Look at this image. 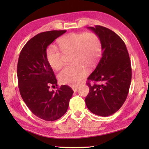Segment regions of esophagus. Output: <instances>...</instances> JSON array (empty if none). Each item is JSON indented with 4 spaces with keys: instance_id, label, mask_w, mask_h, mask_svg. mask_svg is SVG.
<instances>
[{
    "instance_id": "34e87169",
    "label": "esophagus",
    "mask_w": 149,
    "mask_h": 149,
    "mask_svg": "<svg viewBox=\"0 0 149 149\" xmlns=\"http://www.w3.org/2000/svg\"><path fill=\"white\" fill-rule=\"evenodd\" d=\"M72 89H73V91H74V92H76L77 90L78 89V87L77 86H73V87H72Z\"/></svg>"
}]
</instances>
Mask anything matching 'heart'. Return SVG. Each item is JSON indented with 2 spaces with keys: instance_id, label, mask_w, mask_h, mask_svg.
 <instances>
[{
  "instance_id": "obj_1",
  "label": "heart",
  "mask_w": 149,
  "mask_h": 149,
  "mask_svg": "<svg viewBox=\"0 0 149 149\" xmlns=\"http://www.w3.org/2000/svg\"><path fill=\"white\" fill-rule=\"evenodd\" d=\"M58 44L60 49L50 45L47 50V59L50 66L58 70L64 64V54H72L71 62L58 74L62 84L75 85L86 76L87 70L97 65L102 52L100 37L94 33H71L60 38Z\"/></svg>"
}]
</instances>
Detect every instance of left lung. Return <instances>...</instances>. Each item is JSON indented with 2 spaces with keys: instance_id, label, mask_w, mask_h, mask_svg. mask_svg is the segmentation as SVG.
Wrapping results in <instances>:
<instances>
[{
  "instance_id": "1",
  "label": "left lung",
  "mask_w": 149,
  "mask_h": 149,
  "mask_svg": "<svg viewBox=\"0 0 149 149\" xmlns=\"http://www.w3.org/2000/svg\"><path fill=\"white\" fill-rule=\"evenodd\" d=\"M88 29L100 37L102 54L96 68L87 78L89 92L85 103L93 114L108 116L122 107L129 93L132 81L129 53L125 42L112 30L101 26ZM97 82L102 84H97Z\"/></svg>"
}]
</instances>
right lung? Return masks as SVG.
I'll list each match as a JSON object with an SVG mask.
<instances>
[{
    "label": "right lung",
    "instance_id": "obj_1",
    "mask_svg": "<svg viewBox=\"0 0 149 149\" xmlns=\"http://www.w3.org/2000/svg\"><path fill=\"white\" fill-rule=\"evenodd\" d=\"M66 30L42 32L26 42L20 52L17 75L20 95L32 113L45 121H54L64 116L74 93L68 85L54 91L57 80L47 59V49Z\"/></svg>",
    "mask_w": 149,
    "mask_h": 149
}]
</instances>
